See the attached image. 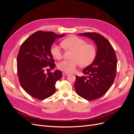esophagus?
I'll list each match as a JSON object with an SVG mask.
<instances>
[{"mask_svg":"<svg viewBox=\"0 0 134 134\" xmlns=\"http://www.w3.org/2000/svg\"><path fill=\"white\" fill-rule=\"evenodd\" d=\"M68 74V73H67V72H63V76L67 75Z\"/></svg>","mask_w":134,"mask_h":134,"instance_id":"1","label":"esophagus"}]
</instances>
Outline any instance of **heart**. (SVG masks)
Instances as JSON below:
<instances>
[{
	"instance_id": "obj_1",
	"label": "heart",
	"mask_w": 134,
	"mask_h": 134,
	"mask_svg": "<svg viewBox=\"0 0 134 134\" xmlns=\"http://www.w3.org/2000/svg\"><path fill=\"white\" fill-rule=\"evenodd\" d=\"M61 44L65 50L73 51L72 60H63L58 64V68L64 72H72L79 64L82 66H88L93 62L96 57V47L93 44L86 43V40L76 36L71 35L64 38ZM50 52L55 59L59 60L62 58L63 52L58 44H52Z\"/></svg>"
}]
</instances>
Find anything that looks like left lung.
<instances>
[{
	"instance_id": "obj_1",
	"label": "left lung",
	"mask_w": 134,
	"mask_h": 134,
	"mask_svg": "<svg viewBox=\"0 0 134 134\" xmlns=\"http://www.w3.org/2000/svg\"><path fill=\"white\" fill-rule=\"evenodd\" d=\"M93 40L97 46V53L94 62L83 70L86 76L76 75L75 90L79 96L88 100L102 97L111 88L114 82L117 60L111 44L104 36L96 33H83Z\"/></svg>"
}]
</instances>
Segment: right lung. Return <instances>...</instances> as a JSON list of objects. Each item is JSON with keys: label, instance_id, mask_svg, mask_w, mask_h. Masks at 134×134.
<instances>
[{"label": "right lung", "instance_id": "1", "mask_svg": "<svg viewBox=\"0 0 134 134\" xmlns=\"http://www.w3.org/2000/svg\"><path fill=\"white\" fill-rule=\"evenodd\" d=\"M64 35L38 31L20 47L17 60L19 81L23 90L35 98L42 100L54 94L55 84L62 77V72L56 70L45 74L44 70L55 67L50 48L56 38Z\"/></svg>", "mask_w": 134, "mask_h": 134}]
</instances>
